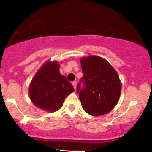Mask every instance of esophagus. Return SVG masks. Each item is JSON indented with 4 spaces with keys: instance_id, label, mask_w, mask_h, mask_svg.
<instances>
[{
    "instance_id": "1",
    "label": "esophagus",
    "mask_w": 152,
    "mask_h": 152,
    "mask_svg": "<svg viewBox=\"0 0 152 152\" xmlns=\"http://www.w3.org/2000/svg\"><path fill=\"white\" fill-rule=\"evenodd\" d=\"M72 85H73V86H74V89H76V81H73L72 82Z\"/></svg>"
}]
</instances>
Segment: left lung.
I'll list each match as a JSON object with an SVG mask.
<instances>
[{"mask_svg":"<svg viewBox=\"0 0 152 152\" xmlns=\"http://www.w3.org/2000/svg\"><path fill=\"white\" fill-rule=\"evenodd\" d=\"M83 77L77 84L81 106L92 116L107 114L119 99L121 84L114 68L105 59L91 56L81 60Z\"/></svg>","mask_w":152,"mask_h":152,"instance_id":"8db88e82","label":"left lung"}]
</instances>
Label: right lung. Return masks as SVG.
Here are the masks:
<instances>
[{
  "label": "right lung",
  "instance_id": "right-lung-1",
  "mask_svg": "<svg viewBox=\"0 0 152 152\" xmlns=\"http://www.w3.org/2000/svg\"><path fill=\"white\" fill-rule=\"evenodd\" d=\"M72 84L59 72L58 62H47L35 75L29 88L31 100L37 107L55 111L74 91Z\"/></svg>",
  "mask_w": 152,
  "mask_h": 152
}]
</instances>
